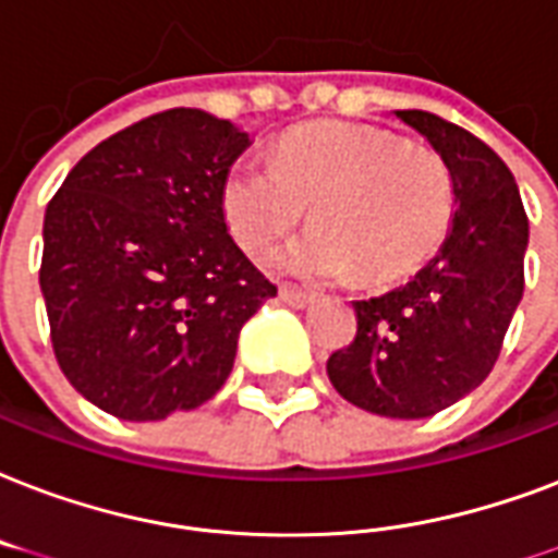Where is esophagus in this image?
Returning a JSON list of instances; mask_svg holds the SVG:
<instances>
[{
  "instance_id": "obj_1",
  "label": "esophagus",
  "mask_w": 558,
  "mask_h": 558,
  "mask_svg": "<svg viewBox=\"0 0 558 558\" xmlns=\"http://www.w3.org/2000/svg\"><path fill=\"white\" fill-rule=\"evenodd\" d=\"M279 300L293 305V308H308V305H314L317 296L308 291H296V288H282V291H279Z\"/></svg>"
}]
</instances>
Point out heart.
Returning <instances> with one entry per match:
<instances>
[{
	"mask_svg": "<svg viewBox=\"0 0 558 558\" xmlns=\"http://www.w3.org/2000/svg\"><path fill=\"white\" fill-rule=\"evenodd\" d=\"M314 230L276 265L302 279L384 282L416 270L454 218V180L434 150L401 145L396 133L352 122L293 128L270 166L239 159L220 183V211L250 256L276 247L305 218Z\"/></svg>",
	"mask_w": 558,
	"mask_h": 558,
	"instance_id": "heart-1",
	"label": "heart"
}]
</instances>
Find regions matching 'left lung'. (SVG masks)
I'll list each match as a JSON object with an SVG mask.
<instances>
[{"label": "left lung", "mask_w": 558, "mask_h": 558, "mask_svg": "<svg viewBox=\"0 0 558 558\" xmlns=\"http://www.w3.org/2000/svg\"><path fill=\"white\" fill-rule=\"evenodd\" d=\"M396 116L451 171L454 223L413 282L355 302V340L326 373L355 408L425 418L481 387L498 361L524 293L530 223L515 177L486 142L425 110Z\"/></svg>", "instance_id": "left-lung-1"}]
</instances>
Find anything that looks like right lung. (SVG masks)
Instances as JSON below:
<instances>
[{"label":"right lung","instance_id":"right-lung-1","mask_svg":"<svg viewBox=\"0 0 558 558\" xmlns=\"http://www.w3.org/2000/svg\"><path fill=\"white\" fill-rule=\"evenodd\" d=\"M247 145L227 119L174 107L95 145L46 206L51 349L104 413L157 422L201 408L230 378L241 326L276 296L220 211Z\"/></svg>","mask_w":558,"mask_h":558}]
</instances>
